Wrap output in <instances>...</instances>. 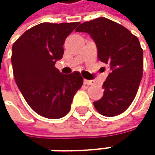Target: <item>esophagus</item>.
Masks as SVG:
<instances>
[{
    "label": "esophagus",
    "instance_id": "esophagus-1",
    "mask_svg": "<svg viewBox=\"0 0 155 155\" xmlns=\"http://www.w3.org/2000/svg\"><path fill=\"white\" fill-rule=\"evenodd\" d=\"M83 82L86 85H93L95 83V81H93V80H84Z\"/></svg>",
    "mask_w": 155,
    "mask_h": 155
}]
</instances>
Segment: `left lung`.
<instances>
[{
    "instance_id": "left-lung-1",
    "label": "left lung",
    "mask_w": 155,
    "mask_h": 155,
    "mask_svg": "<svg viewBox=\"0 0 155 155\" xmlns=\"http://www.w3.org/2000/svg\"><path fill=\"white\" fill-rule=\"evenodd\" d=\"M91 35L98 58L111 70L103 83V97L93 102L106 117L123 113L133 102L143 76V49L138 38L122 25L106 18L81 24L75 29Z\"/></svg>"
}]
</instances>
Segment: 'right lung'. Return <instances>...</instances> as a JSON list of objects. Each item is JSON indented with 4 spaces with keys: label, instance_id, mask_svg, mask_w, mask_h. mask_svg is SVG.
Returning a JSON list of instances; mask_svg holds the SVG:
<instances>
[{
    "label": "right lung",
    "instance_id": "add662e5",
    "mask_svg": "<svg viewBox=\"0 0 155 155\" xmlns=\"http://www.w3.org/2000/svg\"><path fill=\"white\" fill-rule=\"evenodd\" d=\"M78 25L40 23L24 32L12 46L16 83L29 107L44 117H64L83 83L79 72L63 74L54 66L63 57L65 38Z\"/></svg>",
    "mask_w": 155,
    "mask_h": 155
}]
</instances>
